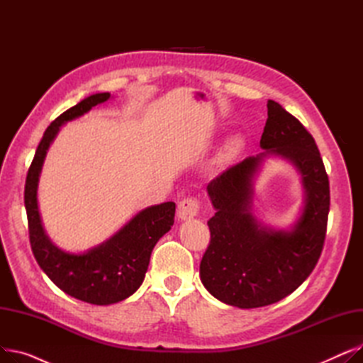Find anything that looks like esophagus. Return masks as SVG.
Listing matches in <instances>:
<instances>
[{
    "mask_svg": "<svg viewBox=\"0 0 363 363\" xmlns=\"http://www.w3.org/2000/svg\"><path fill=\"white\" fill-rule=\"evenodd\" d=\"M199 211H200L199 200L189 197V199H184L178 204V211L177 212H178V218L181 220H189V219H193L194 216H197Z\"/></svg>",
    "mask_w": 363,
    "mask_h": 363,
    "instance_id": "obj_1",
    "label": "esophagus"
}]
</instances>
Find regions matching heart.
<instances>
[{
  "mask_svg": "<svg viewBox=\"0 0 363 363\" xmlns=\"http://www.w3.org/2000/svg\"><path fill=\"white\" fill-rule=\"evenodd\" d=\"M242 147H244V140H242V137L234 135L230 141L226 143V147H225L226 156H230V157L237 156L238 152L242 150Z\"/></svg>",
  "mask_w": 363,
  "mask_h": 363,
  "instance_id": "b5f03b06",
  "label": "heart"
}]
</instances>
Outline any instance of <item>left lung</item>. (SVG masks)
Returning <instances> with one entry per match:
<instances>
[{
  "label": "left lung",
  "instance_id": "obj_1",
  "mask_svg": "<svg viewBox=\"0 0 363 363\" xmlns=\"http://www.w3.org/2000/svg\"><path fill=\"white\" fill-rule=\"evenodd\" d=\"M260 148L207 185L216 213L207 222L211 244L200 279L213 297L240 309L268 306L300 287L320 256L330 212L328 175L313 137L272 100ZM269 157L290 161L302 178L303 206L287 230L264 225L252 213L254 181Z\"/></svg>",
  "mask_w": 363,
  "mask_h": 363
}]
</instances>
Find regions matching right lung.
Wrapping results in <instances>:
<instances>
[{"instance_id":"1","label":"right lung","mask_w":363,"mask_h":363,"mask_svg":"<svg viewBox=\"0 0 363 363\" xmlns=\"http://www.w3.org/2000/svg\"><path fill=\"white\" fill-rule=\"evenodd\" d=\"M108 99V92L92 94L66 110L47 128L25 185L29 240L40 268L66 294L99 306L122 301L140 289L152 249L175 222L174 201L145 207L118 233L84 253L62 250L47 235L38 207V185L47 151L63 125L84 116Z\"/></svg>"}]
</instances>
